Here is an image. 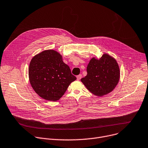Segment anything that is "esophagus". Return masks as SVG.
Returning <instances> with one entry per match:
<instances>
[{"mask_svg": "<svg viewBox=\"0 0 148 148\" xmlns=\"http://www.w3.org/2000/svg\"><path fill=\"white\" fill-rule=\"evenodd\" d=\"M82 74H79V75H78L77 76V80H79L80 79L82 78Z\"/></svg>", "mask_w": 148, "mask_h": 148, "instance_id": "34e87169", "label": "esophagus"}]
</instances>
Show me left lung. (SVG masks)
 I'll use <instances>...</instances> for the list:
<instances>
[{
	"mask_svg": "<svg viewBox=\"0 0 148 148\" xmlns=\"http://www.w3.org/2000/svg\"><path fill=\"white\" fill-rule=\"evenodd\" d=\"M87 74L81 79L89 91L97 96L112 92L120 79V69L116 60L107 53L100 59L92 58L87 67Z\"/></svg>",
	"mask_w": 148,
	"mask_h": 148,
	"instance_id": "left-lung-1",
	"label": "left lung"
}]
</instances>
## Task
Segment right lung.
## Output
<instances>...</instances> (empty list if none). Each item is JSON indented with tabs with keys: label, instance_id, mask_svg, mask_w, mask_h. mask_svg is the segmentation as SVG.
Listing matches in <instances>:
<instances>
[{
	"label": "right lung",
	"instance_id": "1",
	"mask_svg": "<svg viewBox=\"0 0 148 148\" xmlns=\"http://www.w3.org/2000/svg\"><path fill=\"white\" fill-rule=\"evenodd\" d=\"M31 85L41 98L56 101L64 95L69 85L77 79L62 56L53 49L35 56L29 66Z\"/></svg>",
	"mask_w": 148,
	"mask_h": 148
}]
</instances>
